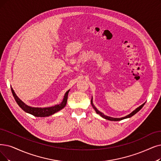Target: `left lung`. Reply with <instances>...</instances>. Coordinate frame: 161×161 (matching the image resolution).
Here are the masks:
<instances>
[{
	"label": "left lung",
	"mask_w": 161,
	"mask_h": 161,
	"mask_svg": "<svg viewBox=\"0 0 161 161\" xmlns=\"http://www.w3.org/2000/svg\"><path fill=\"white\" fill-rule=\"evenodd\" d=\"M91 104H92V106L94 107V109L95 110V111L96 112V113L97 114H99L102 117H103L104 118H105V119H108V120H110V121H120V120H122V119H125V118H130V117H131V116H133V115H135L136 114V113H137L141 108H142L143 107V106L145 105V103L144 104H143L141 106H140L139 107H138L137 108H136V110H135L133 112H132L131 114H130L129 115H126V116H125V117H124V118H111V117H108V116H106V115H104V114H103L102 113H101V112H100L97 109H96L94 106V105H93V104H92V99L91 100Z\"/></svg>",
	"instance_id": "obj_1"
}]
</instances>
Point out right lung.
Masks as SVG:
<instances>
[{"instance_id": "1", "label": "right lung", "mask_w": 161, "mask_h": 161, "mask_svg": "<svg viewBox=\"0 0 161 161\" xmlns=\"http://www.w3.org/2000/svg\"><path fill=\"white\" fill-rule=\"evenodd\" d=\"M12 94H13L14 98L17 102V104L18 106H20L24 111L25 112H28L29 114H31L34 116L36 117H47L49 116V115H52L58 111L61 110V109H63L64 107L67 104V98H68V93L69 91H68L65 94V96H64V98L63 102L61 103L59 105H55L52 107H49V108H33V107H30L27 106L26 104H25L24 103L19 99V98L16 95L15 92H14L13 89H11Z\"/></svg>"}]
</instances>
